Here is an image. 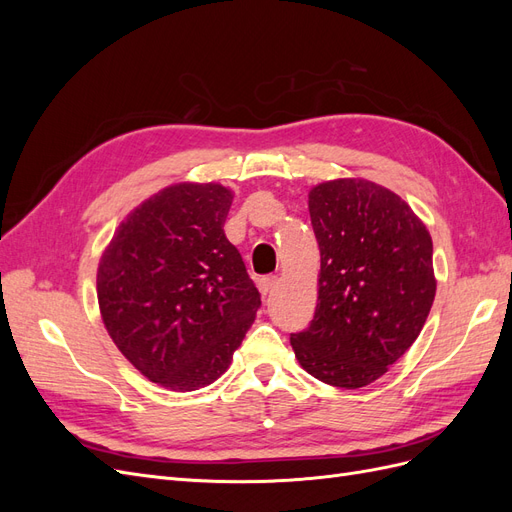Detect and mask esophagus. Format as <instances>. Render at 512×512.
Masks as SVG:
<instances>
[{"instance_id":"1","label":"esophagus","mask_w":512,"mask_h":512,"mask_svg":"<svg viewBox=\"0 0 512 512\" xmlns=\"http://www.w3.org/2000/svg\"><path fill=\"white\" fill-rule=\"evenodd\" d=\"M277 284H280V277H277V275L262 277V280L258 282V290L267 297V294H271V292L275 290V286H277Z\"/></svg>"}]
</instances>
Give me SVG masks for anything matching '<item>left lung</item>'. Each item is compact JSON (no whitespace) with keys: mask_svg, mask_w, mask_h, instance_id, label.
I'll return each instance as SVG.
<instances>
[{"mask_svg":"<svg viewBox=\"0 0 512 512\" xmlns=\"http://www.w3.org/2000/svg\"><path fill=\"white\" fill-rule=\"evenodd\" d=\"M309 218L320 247L318 305L290 344L307 374L361 389L423 329L436 297L433 243L406 200L365 179L316 185Z\"/></svg>","mask_w":512,"mask_h":512,"instance_id":"1","label":"left lung"}]
</instances>
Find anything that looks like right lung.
<instances>
[{
  "mask_svg": "<svg viewBox=\"0 0 512 512\" xmlns=\"http://www.w3.org/2000/svg\"><path fill=\"white\" fill-rule=\"evenodd\" d=\"M232 192L177 183L138 205L98 267L104 327L151 382L196 391L228 369L260 307L224 235Z\"/></svg>",
  "mask_w": 512,
  "mask_h": 512,
  "instance_id": "add662e5",
  "label": "right lung"
}]
</instances>
